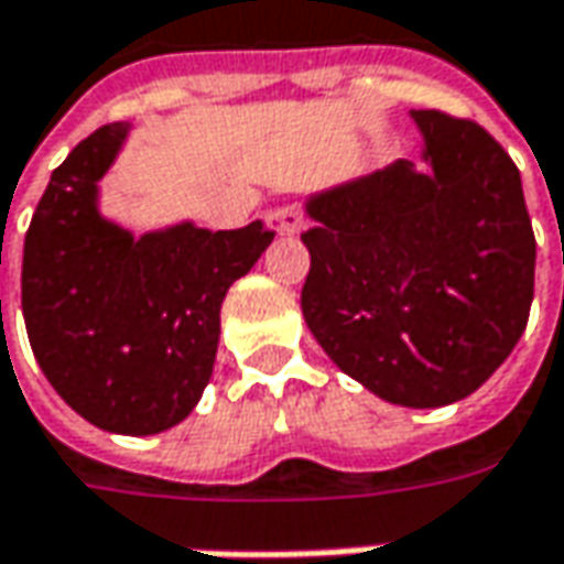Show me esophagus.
<instances>
[{
  "label": "esophagus",
  "instance_id": "esophagus-1",
  "mask_svg": "<svg viewBox=\"0 0 564 564\" xmlns=\"http://www.w3.org/2000/svg\"><path fill=\"white\" fill-rule=\"evenodd\" d=\"M272 218H275V225H279L282 235H295V231H301V225H304L301 206H279V209L272 212Z\"/></svg>",
  "mask_w": 564,
  "mask_h": 564
}]
</instances>
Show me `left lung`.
Segmentation results:
<instances>
[{
	"instance_id": "8db88e82",
	"label": "left lung",
	"mask_w": 564,
	"mask_h": 564,
	"mask_svg": "<svg viewBox=\"0 0 564 564\" xmlns=\"http://www.w3.org/2000/svg\"><path fill=\"white\" fill-rule=\"evenodd\" d=\"M429 161H397L307 203L301 311L324 352L380 400L469 397L518 346L536 238L521 171L473 120L412 110Z\"/></svg>"
}]
</instances>
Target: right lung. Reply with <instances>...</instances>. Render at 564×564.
Returning a JSON list of instances; mask_svg holds the SVG:
<instances>
[{"label": "right lung", "mask_w": 564, "mask_h": 564, "mask_svg": "<svg viewBox=\"0 0 564 564\" xmlns=\"http://www.w3.org/2000/svg\"><path fill=\"white\" fill-rule=\"evenodd\" d=\"M123 139L127 123H107L53 171L24 235L21 311L43 375L82 419L155 435L199 403L221 301L275 231L186 221L132 238L98 212V181Z\"/></svg>", "instance_id": "obj_1"}]
</instances>
